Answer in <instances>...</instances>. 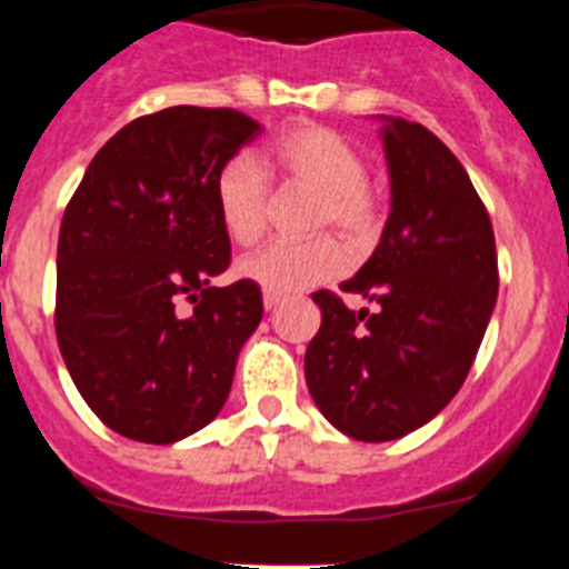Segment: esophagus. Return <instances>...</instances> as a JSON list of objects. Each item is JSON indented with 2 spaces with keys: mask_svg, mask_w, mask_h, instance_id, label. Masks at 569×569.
<instances>
[{
  "mask_svg": "<svg viewBox=\"0 0 569 569\" xmlns=\"http://www.w3.org/2000/svg\"><path fill=\"white\" fill-rule=\"evenodd\" d=\"M261 301H264V310H276L281 305V296H276V293H268V290H264V296H261Z\"/></svg>",
  "mask_w": 569,
  "mask_h": 569,
  "instance_id": "1",
  "label": "esophagus"
}]
</instances>
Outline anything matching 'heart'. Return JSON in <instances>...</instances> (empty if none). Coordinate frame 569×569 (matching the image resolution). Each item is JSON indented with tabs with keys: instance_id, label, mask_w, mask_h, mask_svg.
Instances as JSON below:
<instances>
[{
	"instance_id": "1",
	"label": "heart",
	"mask_w": 569,
	"mask_h": 569,
	"mask_svg": "<svg viewBox=\"0 0 569 569\" xmlns=\"http://www.w3.org/2000/svg\"><path fill=\"white\" fill-rule=\"evenodd\" d=\"M264 173L281 188L316 193L310 230L333 228L350 248H367L379 236L381 204L365 182V156L345 136L321 124H293L270 142ZM259 164L233 156L213 179V204L222 230L236 244H253L270 219V190ZM345 270V250L330 236L305 241H270L239 259L236 273L261 290L290 296L325 284Z\"/></svg>"
}]
</instances>
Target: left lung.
<instances>
[{
  "label": "left lung",
  "mask_w": 569,
  "mask_h": 569,
  "mask_svg": "<svg viewBox=\"0 0 569 569\" xmlns=\"http://www.w3.org/2000/svg\"><path fill=\"white\" fill-rule=\"evenodd\" d=\"M381 122L390 216L345 293H313L321 328L305 379L321 416L356 441H393L450 405L479 353L499 296L492 224L439 136L401 116Z\"/></svg>",
  "instance_id": "left-lung-1"
}]
</instances>
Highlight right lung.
<instances>
[{
  "instance_id": "1",
  "label": "right lung",
  "mask_w": 569,
  "mask_h": 569,
  "mask_svg": "<svg viewBox=\"0 0 569 569\" xmlns=\"http://www.w3.org/2000/svg\"><path fill=\"white\" fill-rule=\"evenodd\" d=\"M259 133L230 108L133 119L93 156L64 210L59 350L90 410L124 439L173 445L228 401L264 308L253 281L210 284L230 264L213 179Z\"/></svg>"
}]
</instances>
